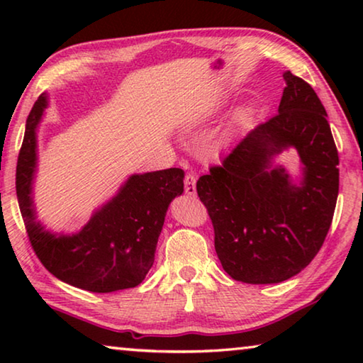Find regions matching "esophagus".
<instances>
[{"label": "esophagus", "instance_id": "34e87169", "mask_svg": "<svg viewBox=\"0 0 363 363\" xmlns=\"http://www.w3.org/2000/svg\"><path fill=\"white\" fill-rule=\"evenodd\" d=\"M195 182H196L195 174L187 173L186 179H184V189H186L187 195H195Z\"/></svg>", "mask_w": 363, "mask_h": 363}]
</instances>
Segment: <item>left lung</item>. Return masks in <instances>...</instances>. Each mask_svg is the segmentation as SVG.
<instances>
[{
  "instance_id": "obj_1",
  "label": "left lung",
  "mask_w": 363,
  "mask_h": 363,
  "mask_svg": "<svg viewBox=\"0 0 363 363\" xmlns=\"http://www.w3.org/2000/svg\"><path fill=\"white\" fill-rule=\"evenodd\" d=\"M284 79L279 113L196 182L223 269L243 284H280L309 266L328 233L340 189L325 107L303 78L285 72ZM290 148L300 157L298 180L274 163Z\"/></svg>"
}]
</instances>
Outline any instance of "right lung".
I'll list each match as a JSON object with an SVG mask.
<instances>
[{
	"mask_svg": "<svg viewBox=\"0 0 363 363\" xmlns=\"http://www.w3.org/2000/svg\"><path fill=\"white\" fill-rule=\"evenodd\" d=\"M49 106L43 93L30 112L16 171V190L30 243L49 272L72 286L112 293L138 286L153 259L164 216L184 192V171L131 174L107 203L73 233L51 232L36 219L33 182L38 169V126Z\"/></svg>",
	"mask_w": 363,
	"mask_h": 363,
	"instance_id": "right-lung-1",
	"label": "right lung"
}]
</instances>
